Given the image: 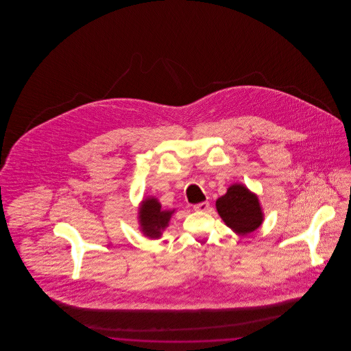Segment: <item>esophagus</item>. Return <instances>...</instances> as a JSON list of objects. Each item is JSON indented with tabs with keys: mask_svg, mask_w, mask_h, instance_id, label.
Here are the masks:
<instances>
[{
	"mask_svg": "<svg viewBox=\"0 0 351 351\" xmlns=\"http://www.w3.org/2000/svg\"><path fill=\"white\" fill-rule=\"evenodd\" d=\"M208 208H209V202L208 201H202V202L193 205V209L195 210H200V212H205Z\"/></svg>",
	"mask_w": 351,
	"mask_h": 351,
	"instance_id": "34e87169",
	"label": "esophagus"
}]
</instances>
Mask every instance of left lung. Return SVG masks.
<instances>
[{"label": "left lung", "instance_id": "obj_1", "mask_svg": "<svg viewBox=\"0 0 351 351\" xmlns=\"http://www.w3.org/2000/svg\"><path fill=\"white\" fill-rule=\"evenodd\" d=\"M218 215L234 232L247 234L258 229L263 221L258 197L241 185H232L216 202Z\"/></svg>", "mask_w": 351, "mask_h": 351}]
</instances>
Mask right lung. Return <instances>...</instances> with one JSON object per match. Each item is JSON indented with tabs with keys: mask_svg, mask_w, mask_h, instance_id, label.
<instances>
[{
	"mask_svg": "<svg viewBox=\"0 0 351 351\" xmlns=\"http://www.w3.org/2000/svg\"><path fill=\"white\" fill-rule=\"evenodd\" d=\"M172 213L173 210H162L160 204L155 199L143 201V205L139 210L141 226L143 233L151 238L160 237L162 230L167 226Z\"/></svg>",
	"mask_w": 351,
	"mask_h": 351,
	"instance_id": "obj_1",
	"label": "right lung"
}]
</instances>
